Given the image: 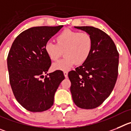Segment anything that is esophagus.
Listing matches in <instances>:
<instances>
[{
    "label": "esophagus",
    "instance_id": "esophagus-1",
    "mask_svg": "<svg viewBox=\"0 0 131 131\" xmlns=\"http://www.w3.org/2000/svg\"><path fill=\"white\" fill-rule=\"evenodd\" d=\"M63 73H64V77H65V78H67V77H68V72H67V71H64Z\"/></svg>",
    "mask_w": 131,
    "mask_h": 131
}]
</instances>
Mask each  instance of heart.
Returning <instances> with one entry per match:
<instances>
[{
	"mask_svg": "<svg viewBox=\"0 0 131 131\" xmlns=\"http://www.w3.org/2000/svg\"><path fill=\"white\" fill-rule=\"evenodd\" d=\"M56 44L48 42L45 50L50 59L56 61L64 52V57L52 66L53 70H68L77 64H82L89 59L93 48V38L87 32L71 30H63L56 37Z\"/></svg>",
	"mask_w": 131,
	"mask_h": 131,
	"instance_id": "1",
	"label": "heart"
}]
</instances>
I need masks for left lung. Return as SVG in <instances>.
Masks as SVG:
<instances>
[{"mask_svg": "<svg viewBox=\"0 0 131 131\" xmlns=\"http://www.w3.org/2000/svg\"><path fill=\"white\" fill-rule=\"evenodd\" d=\"M93 38V48L89 59L68 75L74 103L84 109L99 107L110 96L118 74L119 53L105 32L93 26H75Z\"/></svg>", "mask_w": 131, "mask_h": 131, "instance_id": "obj_1", "label": "left lung"}]
</instances>
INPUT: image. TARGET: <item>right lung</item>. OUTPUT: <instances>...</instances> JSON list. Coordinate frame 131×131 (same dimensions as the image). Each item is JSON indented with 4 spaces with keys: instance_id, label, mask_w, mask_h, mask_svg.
I'll use <instances>...</instances> for the list:
<instances>
[{
    "instance_id": "add662e5",
    "label": "right lung",
    "mask_w": 131,
    "mask_h": 131,
    "mask_svg": "<svg viewBox=\"0 0 131 131\" xmlns=\"http://www.w3.org/2000/svg\"><path fill=\"white\" fill-rule=\"evenodd\" d=\"M62 27L30 28L20 33L11 46L7 58L9 83L17 101L30 112L51 108L55 92L64 79L61 70L44 75L52 64L45 46Z\"/></svg>"
}]
</instances>
